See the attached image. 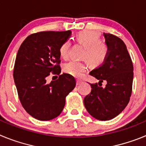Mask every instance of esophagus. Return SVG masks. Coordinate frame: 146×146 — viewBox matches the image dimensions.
Returning a JSON list of instances; mask_svg holds the SVG:
<instances>
[{
	"label": "esophagus",
	"instance_id": "34e87169",
	"mask_svg": "<svg viewBox=\"0 0 146 146\" xmlns=\"http://www.w3.org/2000/svg\"><path fill=\"white\" fill-rule=\"evenodd\" d=\"M81 82H82V80H81L77 79V86H79V85L80 84Z\"/></svg>",
	"mask_w": 146,
	"mask_h": 146
}]
</instances>
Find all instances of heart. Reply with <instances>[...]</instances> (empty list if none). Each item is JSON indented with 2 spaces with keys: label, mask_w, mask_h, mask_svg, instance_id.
<instances>
[{
  "label": "heart",
  "mask_w": 146,
  "mask_h": 146,
  "mask_svg": "<svg viewBox=\"0 0 146 146\" xmlns=\"http://www.w3.org/2000/svg\"><path fill=\"white\" fill-rule=\"evenodd\" d=\"M76 40L85 50L82 54V58L88 62L93 67H97L102 65L106 61L109 55L110 49L108 45L101 42V36L98 33L93 31H82L77 33ZM70 42L66 41L62 44L59 49V52L61 58L67 59L69 57ZM87 69V64L84 61L69 62L64 65V72L73 77H80Z\"/></svg>",
  "instance_id": "obj_1"
}]
</instances>
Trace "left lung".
I'll use <instances>...</instances> for the list:
<instances>
[{"label": "left lung", "instance_id": "8db88e82", "mask_svg": "<svg viewBox=\"0 0 146 146\" xmlns=\"http://www.w3.org/2000/svg\"><path fill=\"white\" fill-rule=\"evenodd\" d=\"M104 36L110 49L109 55L102 65L90 72V75L99 80V86L91 84L92 89L84 98V104L91 116L108 121L119 115L129 102L133 64L121 38L110 33H104ZM103 81L107 83L104 88L100 86Z\"/></svg>", "mask_w": 146, "mask_h": 146}]
</instances>
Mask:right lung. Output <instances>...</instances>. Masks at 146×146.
Here are the masks:
<instances>
[{
    "mask_svg": "<svg viewBox=\"0 0 146 146\" xmlns=\"http://www.w3.org/2000/svg\"><path fill=\"white\" fill-rule=\"evenodd\" d=\"M71 34V31L33 33L18 50L14 80L22 105L36 119L50 121L58 116L65 106L66 96L75 87L73 76L60 74L59 49ZM51 72L59 77L48 84Z\"/></svg>",
    "mask_w": 146,
    "mask_h": 146,
    "instance_id": "add662e5",
    "label": "right lung"
}]
</instances>
